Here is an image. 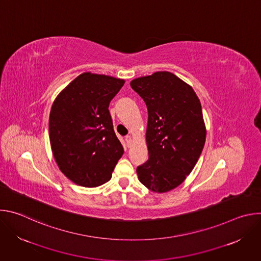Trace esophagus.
I'll return each mask as SVG.
<instances>
[{"label": "esophagus", "mask_w": 261, "mask_h": 261, "mask_svg": "<svg viewBox=\"0 0 261 261\" xmlns=\"http://www.w3.org/2000/svg\"><path fill=\"white\" fill-rule=\"evenodd\" d=\"M125 140H126V142H127V144H128V146L132 143V136L131 135H127L126 137H125Z\"/></svg>", "instance_id": "esophagus-1"}]
</instances>
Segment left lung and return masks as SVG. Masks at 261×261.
Segmentation results:
<instances>
[{
  "label": "left lung",
  "instance_id": "1",
  "mask_svg": "<svg viewBox=\"0 0 261 261\" xmlns=\"http://www.w3.org/2000/svg\"><path fill=\"white\" fill-rule=\"evenodd\" d=\"M130 86L148 114V160L137 167L138 179L154 192L170 191L190 174L204 146L200 101L189 85L167 71L135 79Z\"/></svg>",
  "mask_w": 261,
  "mask_h": 261
}]
</instances>
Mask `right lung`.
<instances>
[{
  "label": "right lung",
  "mask_w": 261,
  "mask_h": 261,
  "mask_svg": "<svg viewBox=\"0 0 261 261\" xmlns=\"http://www.w3.org/2000/svg\"><path fill=\"white\" fill-rule=\"evenodd\" d=\"M124 84V80L86 72L51 106L53 154L61 171L76 185L92 188L108 181L124 154L108 110Z\"/></svg>",
  "instance_id": "right-lung-1"
}]
</instances>
